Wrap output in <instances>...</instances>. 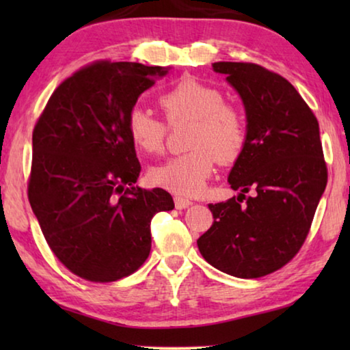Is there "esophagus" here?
<instances>
[{"label": "esophagus", "mask_w": 350, "mask_h": 350, "mask_svg": "<svg viewBox=\"0 0 350 350\" xmlns=\"http://www.w3.org/2000/svg\"><path fill=\"white\" fill-rule=\"evenodd\" d=\"M191 204H193V202H191V200H189V199L180 198V196H176V198H174V205H176L177 210L187 208V206H189Z\"/></svg>", "instance_id": "obj_1"}]
</instances>
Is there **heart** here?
I'll use <instances>...</instances> for the list:
<instances>
[{
    "instance_id": "heart-1",
    "label": "heart",
    "mask_w": 350,
    "mask_h": 350,
    "mask_svg": "<svg viewBox=\"0 0 350 350\" xmlns=\"http://www.w3.org/2000/svg\"><path fill=\"white\" fill-rule=\"evenodd\" d=\"M159 105L171 125L191 120L187 142L191 151L151 168L150 179L154 185L179 196H196L213 173L215 159L221 165H228L238 161L244 151V116L236 106L224 102L219 88L193 75L176 81L162 94ZM126 131L139 151L150 156L163 151L167 126L142 106L129 109Z\"/></svg>"
}]
</instances>
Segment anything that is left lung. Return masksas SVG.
<instances>
[{
    "label": "left lung",
    "instance_id": "1",
    "mask_svg": "<svg viewBox=\"0 0 350 350\" xmlns=\"http://www.w3.org/2000/svg\"><path fill=\"white\" fill-rule=\"evenodd\" d=\"M213 69L242 98L247 142L228 174L239 196L208 205L215 222L198 247L213 267L252 280L280 270L303 247L327 167L317 117L292 83L254 63ZM248 191L254 196L245 198Z\"/></svg>",
    "mask_w": 350,
    "mask_h": 350
}]
</instances>
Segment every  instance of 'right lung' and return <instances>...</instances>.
<instances>
[{"mask_svg":"<svg viewBox=\"0 0 350 350\" xmlns=\"http://www.w3.org/2000/svg\"><path fill=\"white\" fill-rule=\"evenodd\" d=\"M168 68L96 62L52 94L32 134L27 196L44 239L74 275L112 282L134 273L151 250V219L174 208L140 174L128 112Z\"/></svg>","mask_w":350,"mask_h":350,"instance_id":"right-lung-1","label":"right lung"}]
</instances>
